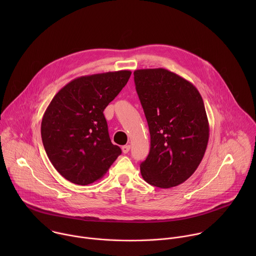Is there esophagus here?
I'll use <instances>...</instances> for the list:
<instances>
[{
	"instance_id": "34e87169",
	"label": "esophagus",
	"mask_w": 256,
	"mask_h": 256,
	"mask_svg": "<svg viewBox=\"0 0 256 256\" xmlns=\"http://www.w3.org/2000/svg\"><path fill=\"white\" fill-rule=\"evenodd\" d=\"M122 152L124 153V154H126V153H128V151H130V144H126V146H122Z\"/></svg>"
}]
</instances>
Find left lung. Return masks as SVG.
I'll list each match as a JSON object with an SVG mask.
<instances>
[{"mask_svg":"<svg viewBox=\"0 0 256 256\" xmlns=\"http://www.w3.org/2000/svg\"><path fill=\"white\" fill-rule=\"evenodd\" d=\"M134 76L151 136L142 176L160 188L177 186L194 173L206 150L210 128L202 98L190 82L166 68L136 70Z\"/></svg>","mask_w":256,"mask_h":256,"instance_id":"8db88e82","label":"left lung"}]
</instances>
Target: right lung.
Masks as SVG:
<instances>
[{"label": "right lung", "mask_w": 256, "mask_h": 256, "mask_svg": "<svg viewBox=\"0 0 256 256\" xmlns=\"http://www.w3.org/2000/svg\"><path fill=\"white\" fill-rule=\"evenodd\" d=\"M130 74L124 70L79 77L48 106L42 122L44 147L54 167L72 184H93L122 154L109 138L103 112Z\"/></svg>", "instance_id": "1"}]
</instances>
